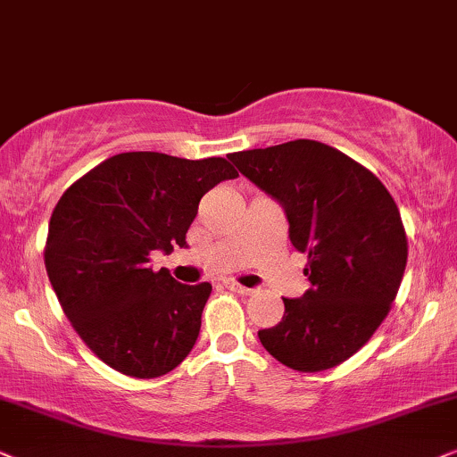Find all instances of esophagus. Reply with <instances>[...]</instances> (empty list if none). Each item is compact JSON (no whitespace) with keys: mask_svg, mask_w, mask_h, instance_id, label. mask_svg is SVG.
<instances>
[{"mask_svg":"<svg viewBox=\"0 0 457 457\" xmlns=\"http://www.w3.org/2000/svg\"><path fill=\"white\" fill-rule=\"evenodd\" d=\"M225 287L229 288V291H234V293H240V295H251V288H246V287H242V285H238V282H234V280H228L225 282Z\"/></svg>","mask_w":457,"mask_h":457,"instance_id":"esophagus-1","label":"esophagus"}]
</instances>
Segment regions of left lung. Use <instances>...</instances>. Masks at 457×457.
<instances>
[{"mask_svg":"<svg viewBox=\"0 0 457 457\" xmlns=\"http://www.w3.org/2000/svg\"><path fill=\"white\" fill-rule=\"evenodd\" d=\"M278 200L288 238L308 255L310 288L259 339L276 361L314 373L342 365L388 316L407 265V234L384 183L325 143L297 141L228 155Z\"/></svg>","mask_w":457,"mask_h":457,"instance_id":"1","label":"left lung"}]
</instances>
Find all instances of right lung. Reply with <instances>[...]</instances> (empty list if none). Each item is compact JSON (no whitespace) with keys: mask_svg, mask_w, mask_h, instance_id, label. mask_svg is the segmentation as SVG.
Returning a JSON list of instances; mask_svg holds the SVG:
<instances>
[{"mask_svg":"<svg viewBox=\"0 0 457 457\" xmlns=\"http://www.w3.org/2000/svg\"><path fill=\"white\" fill-rule=\"evenodd\" d=\"M234 177L225 158L129 152L101 162L61 195L46 271L69 322L105 365L152 379L192 352L212 287L154 271L149 255L187 246L200 198Z\"/></svg>","mask_w":457,"mask_h":457,"instance_id":"add662e5","label":"right lung"}]
</instances>
